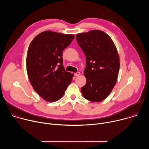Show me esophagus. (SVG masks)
I'll return each mask as SVG.
<instances>
[{
	"instance_id": "34e87169",
	"label": "esophagus",
	"mask_w": 149,
	"mask_h": 149,
	"mask_svg": "<svg viewBox=\"0 0 149 149\" xmlns=\"http://www.w3.org/2000/svg\"><path fill=\"white\" fill-rule=\"evenodd\" d=\"M75 75L76 77H78V76H79V75H80V72H77V73H75Z\"/></svg>"
}]
</instances>
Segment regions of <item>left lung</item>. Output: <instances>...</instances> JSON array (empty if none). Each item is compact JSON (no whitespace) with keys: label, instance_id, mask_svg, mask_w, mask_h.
<instances>
[{"label":"left lung","instance_id":"obj_1","mask_svg":"<svg viewBox=\"0 0 149 149\" xmlns=\"http://www.w3.org/2000/svg\"><path fill=\"white\" fill-rule=\"evenodd\" d=\"M78 45L86 56L84 76L86 84L81 88L83 97L93 102L107 98L116 84L120 59L111 38L104 32L93 30L77 34Z\"/></svg>","mask_w":149,"mask_h":149}]
</instances>
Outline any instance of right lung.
Masks as SVG:
<instances>
[{
	"instance_id": "1",
	"label": "right lung",
	"mask_w": 149,
	"mask_h": 149,
	"mask_svg": "<svg viewBox=\"0 0 149 149\" xmlns=\"http://www.w3.org/2000/svg\"><path fill=\"white\" fill-rule=\"evenodd\" d=\"M72 34L44 31L29 46L26 71L33 90L48 102H55L64 95L74 74L65 71L62 51L74 39Z\"/></svg>"
}]
</instances>
